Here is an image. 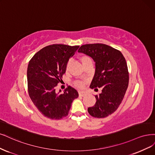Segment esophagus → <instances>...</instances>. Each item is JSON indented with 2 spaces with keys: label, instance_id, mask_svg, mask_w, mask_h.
<instances>
[{
  "label": "esophagus",
  "instance_id": "esophagus-1",
  "mask_svg": "<svg viewBox=\"0 0 155 155\" xmlns=\"http://www.w3.org/2000/svg\"><path fill=\"white\" fill-rule=\"evenodd\" d=\"M87 94H88V93L86 91H79V95L80 96H82V97H84V96L87 95Z\"/></svg>",
  "mask_w": 155,
  "mask_h": 155
}]
</instances>
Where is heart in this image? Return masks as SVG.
Masks as SVG:
<instances>
[{
    "mask_svg": "<svg viewBox=\"0 0 155 155\" xmlns=\"http://www.w3.org/2000/svg\"><path fill=\"white\" fill-rule=\"evenodd\" d=\"M80 60H81L83 65H84L85 63H87L89 61H92L91 59H90V58L87 56H82L80 57ZM69 66H70V62H68L67 65V67H66V69L67 70H68V68H69ZM75 84L77 87H82L83 86V83L81 82V81H76L75 82Z\"/></svg>",
    "mask_w": 155,
    "mask_h": 155,
    "instance_id": "1",
    "label": "heart"
}]
</instances>
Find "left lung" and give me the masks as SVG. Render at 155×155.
I'll use <instances>...</instances> for the list:
<instances>
[{"label": "left lung", "instance_id": "1", "mask_svg": "<svg viewBox=\"0 0 155 155\" xmlns=\"http://www.w3.org/2000/svg\"><path fill=\"white\" fill-rule=\"evenodd\" d=\"M78 52L91 57L95 64L90 87L103 88L102 92L95 95L96 103L88 111L92 117L104 118L118 108L128 87L126 60L120 51L103 44L83 45Z\"/></svg>", "mask_w": 155, "mask_h": 155}]
</instances>
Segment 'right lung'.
I'll list each match as a JSON object with an SVG mask.
<instances>
[{
	"label": "right lung",
	"instance_id": "1",
	"mask_svg": "<svg viewBox=\"0 0 155 155\" xmlns=\"http://www.w3.org/2000/svg\"><path fill=\"white\" fill-rule=\"evenodd\" d=\"M54 44L41 49L31 58L28 67L29 97L40 113L51 119H61L68 115L72 103L78 97L76 89L68 86L63 93L56 87L66 72L69 59L78 48Z\"/></svg>",
	"mask_w": 155,
	"mask_h": 155
}]
</instances>
